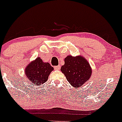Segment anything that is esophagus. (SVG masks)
<instances>
[{"instance_id": "esophagus-1", "label": "esophagus", "mask_w": 122, "mask_h": 122, "mask_svg": "<svg viewBox=\"0 0 122 122\" xmlns=\"http://www.w3.org/2000/svg\"><path fill=\"white\" fill-rule=\"evenodd\" d=\"M60 68V65H58V66H54V70H59Z\"/></svg>"}]
</instances>
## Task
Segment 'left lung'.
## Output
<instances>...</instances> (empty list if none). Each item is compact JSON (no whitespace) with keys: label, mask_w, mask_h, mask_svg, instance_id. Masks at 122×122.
<instances>
[{"label":"left lung","mask_w":122,"mask_h":122,"mask_svg":"<svg viewBox=\"0 0 122 122\" xmlns=\"http://www.w3.org/2000/svg\"><path fill=\"white\" fill-rule=\"evenodd\" d=\"M72 86L77 88L89 80L92 74L89 63L82 56H68L60 69Z\"/></svg>","instance_id":"left-lung-1"}]
</instances>
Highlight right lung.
<instances>
[{
	"mask_svg": "<svg viewBox=\"0 0 122 122\" xmlns=\"http://www.w3.org/2000/svg\"><path fill=\"white\" fill-rule=\"evenodd\" d=\"M53 70V67L50 63L43 62L41 57H37L28 65L25 72L31 84L40 86L47 81L50 73Z\"/></svg>",
	"mask_w": 122,
	"mask_h": 122,
	"instance_id": "1",
	"label": "right lung"
}]
</instances>
